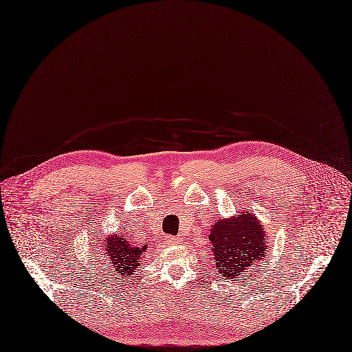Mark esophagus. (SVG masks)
<instances>
[{
	"mask_svg": "<svg viewBox=\"0 0 352 352\" xmlns=\"http://www.w3.org/2000/svg\"><path fill=\"white\" fill-rule=\"evenodd\" d=\"M166 242L169 243V245L176 246V245H180V243H182V238H179V236H167V238H166Z\"/></svg>",
	"mask_w": 352,
	"mask_h": 352,
	"instance_id": "1",
	"label": "esophagus"
}]
</instances>
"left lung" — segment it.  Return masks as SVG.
Instances as JSON below:
<instances>
[{"instance_id": "8db88e82", "label": "left lung", "mask_w": 352, "mask_h": 352, "mask_svg": "<svg viewBox=\"0 0 352 352\" xmlns=\"http://www.w3.org/2000/svg\"><path fill=\"white\" fill-rule=\"evenodd\" d=\"M209 241L216 271L226 279L238 278L266 256V230L258 217L248 210L217 219Z\"/></svg>"}]
</instances>
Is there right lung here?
I'll return each instance as SVG.
<instances>
[{
    "mask_svg": "<svg viewBox=\"0 0 352 352\" xmlns=\"http://www.w3.org/2000/svg\"><path fill=\"white\" fill-rule=\"evenodd\" d=\"M102 241V250H104V258H109L111 263V272L123 278H129L133 275V272L138 271L142 258L147 252V245H133L123 233H120V235H107V238Z\"/></svg>",
    "mask_w": 352,
    "mask_h": 352,
    "instance_id": "right-lung-1",
    "label": "right lung"
}]
</instances>
